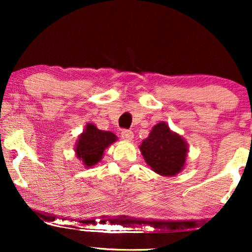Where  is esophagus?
Wrapping results in <instances>:
<instances>
[{"instance_id":"esophagus-1","label":"esophagus","mask_w":252,"mask_h":252,"mask_svg":"<svg viewBox=\"0 0 252 252\" xmlns=\"http://www.w3.org/2000/svg\"><path fill=\"white\" fill-rule=\"evenodd\" d=\"M122 137L124 140L132 141L133 137H134V133L130 129H123L122 130Z\"/></svg>"}]
</instances>
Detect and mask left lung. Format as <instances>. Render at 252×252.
<instances>
[{
    "instance_id": "obj_1",
    "label": "left lung",
    "mask_w": 252,
    "mask_h": 252,
    "mask_svg": "<svg viewBox=\"0 0 252 252\" xmlns=\"http://www.w3.org/2000/svg\"><path fill=\"white\" fill-rule=\"evenodd\" d=\"M141 154L151 170L163 177H173L184 170L188 144L184 137L172 132L165 122L154 126L140 146Z\"/></svg>"
}]
</instances>
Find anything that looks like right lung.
Listing matches in <instances>:
<instances>
[{"label":"right lung","mask_w":252,"mask_h":252,"mask_svg":"<svg viewBox=\"0 0 252 252\" xmlns=\"http://www.w3.org/2000/svg\"><path fill=\"white\" fill-rule=\"evenodd\" d=\"M117 141V136L108 130H101L93 124H87L79 135L75 144V154L85 167H92L102 159L104 150Z\"/></svg>","instance_id":"add662e5"}]
</instances>
